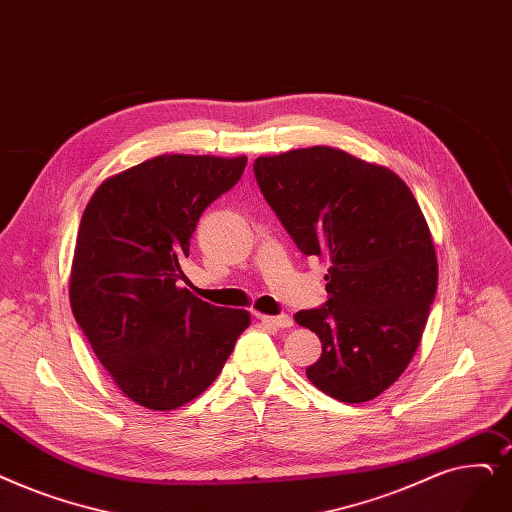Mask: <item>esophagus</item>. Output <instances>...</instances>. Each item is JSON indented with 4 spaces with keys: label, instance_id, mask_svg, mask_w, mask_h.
<instances>
[{
    "label": "esophagus",
    "instance_id": "1",
    "mask_svg": "<svg viewBox=\"0 0 512 512\" xmlns=\"http://www.w3.org/2000/svg\"><path fill=\"white\" fill-rule=\"evenodd\" d=\"M263 324L274 326V328H291L293 326V318L288 314H280V316H257Z\"/></svg>",
    "mask_w": 512,
    "mask_h": 512
}]
</instances>
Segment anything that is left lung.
I'll return each instance as SVG.
<instances>
[{
  "label": "left lung",
  "instance_id": "obj_1",
  "mask_svg": "<svg viewBox=\"0 0 512 512\" xmlns=\"http://www.w3.org/2000/svg\"><path fill=\"white\" fill-rule=\"evenodd\" d=\"M257 186L303 255L328 259V301L301 309L322 355L305 374L360 404L406 370L437 291V257L414 194L387 167L314 146L253 165Z\"/></svg>",
  "mask_w": 512,
  "mask_h": 512
}]
</instances>
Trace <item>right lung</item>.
I'll return each mask as SVG.
<instances>
[{"label":"right lung","instance_id":"add662e5","mask_svg":"<svg viewBox=\"0 0 512 512\" xmlns=\"http://www.w3.org/2000/svg\"><path fill=\"white\" fill-rule=\"evenodd\" d=\"M244 167L247 157L163 154L110 177L83 211L73 316L119 389L148 410L201 395L251 324L249 311L180 288L198 219Z\"/></svg>","mask_w":512,"mask_h":512}]
</instances>
